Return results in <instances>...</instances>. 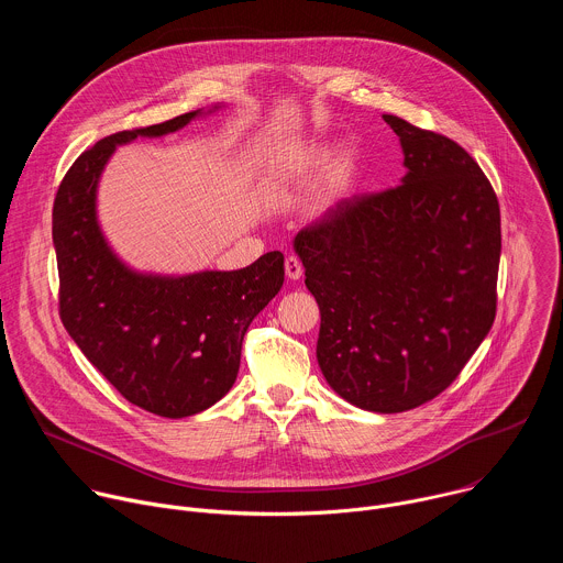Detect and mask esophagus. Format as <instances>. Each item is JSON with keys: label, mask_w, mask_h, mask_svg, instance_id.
I'll return each mask as SVG.
<instances>
[{"label": "esophagus", "mask_w": 563, "mask_h": 563, "mask_svg": "<svg viewBox=\"0 0 563 563\" xmlns=\"http://www.w3.org/2000/svg\"><path fill=\"white\" fill-rule=\"evenodd\" d=\"M285 274L289 280H298L302 276V263L296 256L285 258Z\"/></svg>", "instance_id": "1"}]
</instances>
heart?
I'll return each mask as SVG.
<instances>
[{"instance_id":"1","label":"heart","mask_w":563,"mask_h":563,"mask_svg":"<svg viewBox=\"0 0 563 563\" xmlns=\"http://www.w3.org/2000/svg\"><path fill=\"white\" fill-rule=\"evenodd\" d=\"M320 172L323 176L311 200V213L325 216L347 198L356 178L354 155L350 151L339 153V146L330 140H307L274 151L265 169L263 189L269 198L278 200L298 191Z\"/></svg>"}]
</instances>
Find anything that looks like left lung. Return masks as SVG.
I'll use <instances>...</instances> for the list:
<instances>
[{"label":"left lung","mask_w":563,"mask_h":563,"mask_svg":"<svg viewBox=\"0 0 563 563\" xmlns=\"http://www.w3.org/2000/svg\"><path fill=\"white\" fill-rule=\"evenodd\" d=\"M404 148L394 189L343 200L294 238L320 309L316 358L347 404L378 415L441 394L497 309L501 216L465 148L383 115Z\"/></svg>","instance_id":"8db88e82"}]
</instances>
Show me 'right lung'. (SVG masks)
Returning a JSON list of instances; mask_svg holds the SVG:
<instances>
[{
	"instance_id": "obj_1",
	"label": "right lung",
	"mask_w": 563,
	"mask_h": 563,
	"mask_svg": "<svg viewBox=\"0 0 563 563\" xmlns=\"http://www.w3.org/2000/svg\"><path fill=\"white\" fill-rule=\"evenodd\" d=\"M220 109L211 104L100 140L75 159L53 205L68 336L129 404L167 419L198 415L231 389L252 320L283 287L285 258L269 252L235 272H140L102 231L98 187L118 146L176 133Z\"/></svg>"
}]
</instances>
